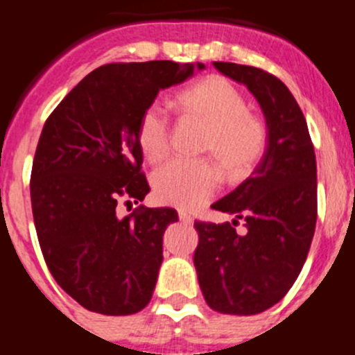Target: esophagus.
<instances>
[{"label": "esophagus", "mask_w": 355, "mask_h": 355, "mask_svg": "<svg viewBox=\"0 0 355 355\" xmlns=\"http://www.w3.org/2000/svg\"><path fill=\"white\" fill-rule=\"evenodd\" d=\"M178 215H180V220L183 222V224H192V222H193L192 216L188 215L187 211H183V209H180V211H178Z\"/></svg>", "instance_id": "34e87169"}]
</instances>
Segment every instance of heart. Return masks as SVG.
Wrapping results in <instances>:
<instances>
[{
  "instance_id": "obj_1",
  "label": "heart",
  "mask_w": 355,
  "mask_h": 355,
  "mask_svg": "<svg viewBox=\"0 0 355 355\" xmlns=\"http://www.w3.org/2000/svg\"><path fill=\"white\" fill-rule=\"evenodd\" d=\"M184 114L208 126L202 149L211 153L233 178L243 175L259 162L266 146L265 126L247 114L245 99L220 76H209L178 94ZM137 140L147 162L156 163L168 153L171 121L162 105L144 110ZM222 181L220 168L208 159H172L153 174L159 202L181 209L199 208L213 197Z\"/></svg>"
}]
</instances>
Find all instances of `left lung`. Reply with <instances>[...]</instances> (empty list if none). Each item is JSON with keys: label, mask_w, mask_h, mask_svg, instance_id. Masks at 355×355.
<instances>
[{"label": "left lung", "mask_w": 355, "mask_h": 355, "mask_svg": "<svg viewBox=\"0 0 355 355\" xmlns=\"http://www.w3.org/2000/svg\"><path fill=\"white\" fill-rule=\"evenodd\" d=\"M216 71L259 103L266 122L265 155L233 192L211 206L233 224L196 222L193 254L199 286L211 309L258 315L293 286L316 225V158L302 110L286 85L263 69L213 62ZM240 218L248 231L238 235Z\"/></svg>", "instance_id": "left-lung-1"}]
</instances>
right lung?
<instances>
[{
  "mask_svg": "<svg viewBox=\"0 0 355 355\" xmlns=\"http://www.w3.org/2000/svg\"><path fill=\"white\" fill-rule=\"evenodd\" d=\"M205 64H108L64 97L46 121L31 168V209L44 259L78 304L101 315H133L149 304L163 261L172 208L119 218L117 202L149 193L137 140L159 90Z\"/></svg>",
  "mask_w": 355,
  "mask_h": 355,
  "instance_id": "obj_1",
  "label": "right lung"
}]
</instances>
